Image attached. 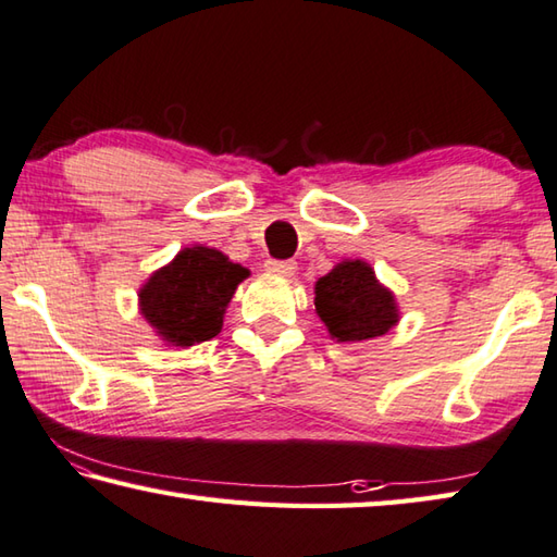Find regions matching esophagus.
Listing matches in <instances>:
<instances>
[{"label":"esophagus","instance_id":"1","mask_svg":"<svg viewBox=\"0 0 557 557\" xmlns=\"http://www.w3.org/2000/svg\"><path fill=\"white\" fill-rule=\"evenodd\" d=\"M265 270L270 272V275L292 277L297 272V262L295 260H275V258H270V260H265Z\"/></svg>","mask_w":557,"mask_h":557}]
</instances>
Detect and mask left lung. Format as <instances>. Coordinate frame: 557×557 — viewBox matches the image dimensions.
Instances as JSON below:
<instances>
[{"mask_svg":"<svg viewBox=\"0 0 557 557\" xmlns=\"http://www.w3.org/2000/svg\"><path fill=\"white\" fill-rule=\"evenodd\" d=\"M313 307L338 343L384 336L399 323L397 297L366 260H341L313 285Z\"/></svg>","mask_w":557,"mask_h":557,"instance_id":"1","label":"left lung"}]
</instances>
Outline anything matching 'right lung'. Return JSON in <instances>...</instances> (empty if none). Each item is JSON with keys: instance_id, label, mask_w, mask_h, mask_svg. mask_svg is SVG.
Instances as JSON below:
<instances>
[{"instance_id": "obj_1", "label": "right lung", "mask_w": 557, "mask_h": 557, "mask_svg": "<svg viewBox=\"0 0 557 557\" xmlns=\"http://www.w3.org/2000/svg\"><path fill=\"white\" fill-rule=\"evenodd\" d=\"M248 275L216 248H182L140 285L138 311L165 346H197L224 326L228 301Z\"/></svg>"}]
</instances>
